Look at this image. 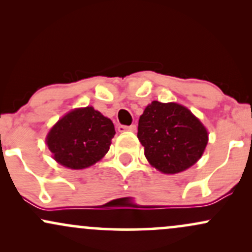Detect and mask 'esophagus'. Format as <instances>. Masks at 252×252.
I'll return each instance as SVG.
<instances>
[{
  "label": "esophagus",
  "mask_w": 252,
  "mask_h": 252,
  "mask_svg": "<svg viewBox=\"0 0 252 252\" xmlns=\"http://www.w3.org/2000/svg\"><path fill=\"white\" fill-rule=\"evenodd\" d=\"M136 126L135 124H131V126H118V131H135Z\"/></svg>",
  "instance_id": "esophagus-1"
}]
</instances>
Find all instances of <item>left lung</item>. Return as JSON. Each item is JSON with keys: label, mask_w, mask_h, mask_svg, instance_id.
Masks as SVG:
<instances>
[{"label": "left lung", "mask_w": 252, "mask_h": 252, "mask_svg": "<svg viewBox=\"0 0 252 252\" xmlns=\"http://www.w3.org/2000/svg\"><path fill=\"white\" fill-rule=\"evenodd\" d=\"M137 137L149 163L164 174H176L193 166L209 141L204 124L189 109L158 100L141 115Z\"/></svg>", "instance_id": "8db88e82"}]
</instances>
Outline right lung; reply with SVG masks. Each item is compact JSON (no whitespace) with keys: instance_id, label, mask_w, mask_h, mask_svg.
Returning <instances> with one entry per match:
<instances>
[{"instance_id":"obj_1","label":"right lung","mask_w":252,"mask_h":252,"mask_svg":"<svg viewBox=\"0 0 252 252\" xmlns=\"http://www.w3.org/2000/svg\"><path fill=\"white\" fill-rule=\"evenodd\" d=\"M114 123L92 106L74 109L50 130L46 143L58 163L71 169L88 168L108 153Z\"/></svg>"}]
</instances>
